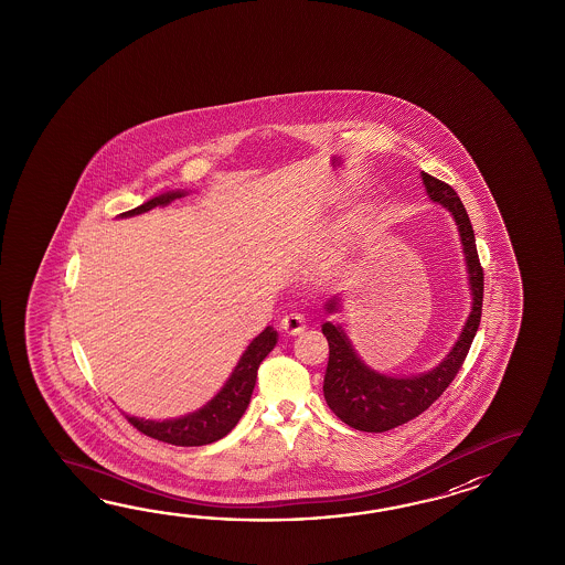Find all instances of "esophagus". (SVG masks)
Instances as JSON below:
<instances>
[{"mask_svg": "<svg viewBox=\"0 0 565 565\" xmlns=\"http://www.w3.org/2000/svg\"><path fill=\"white\" fill-rule=\"evenodd\" d=\"M305 327H307V319L300 312H288L280 319V329L288 335H299L305 331Z\"/></svg>", "mask_w": 565, "mask_h": 565, "instance_id": "34e87169", "label": "esophagus"}]
</instances>
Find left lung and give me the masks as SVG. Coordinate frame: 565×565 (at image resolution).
<instances>
[{"mask_svg":"<svg viewBox=\"0 0 565 565\" xmlns=\"http://www.w3.org/2000/svg\"><path fill=\"white\" fill-rule=\"evenodd\" d=\"M422 180L430 200L445 205L457 222L469 268L472 309L455 348L438 363V367H434L433 372L409 377H392L373 372L358 358L341 327L333 323L323 324V335L329 343V363L323 384L324 399L339 420L345 422L348 426L361 433H387L396 426L414 420L424 409L430 408L457 377L458 370L469 355L472 339L479 331L484 275L469 214L457 192L448 183L436 180L424 171ZM335 305L337 300L333 299L327 305V309L335 311Z\"/></svg>","mask_w":565,"mask_h":565,"instance_id":"left-lung-1","label":"left lung"}]
</instances>
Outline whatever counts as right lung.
<instances>
[{
  "mask_svg": "<svg viewBox=\"0 0 565 565\" xmlns=\"http://www.w3.org/2000/svg\"><path fill=\"white\" fill-rule=\"evenodd\" d=\"M181 195H183L181 192L161 193L153 200H149L120 216L143 214L156 205L171 204L175 198H181ZM275 345H277V331H273V327H266L265 331L256 337L248 349L242 353L241 361L234 367L228 382L217 392L214 399H210L205 404L204 408L188 414L183 418H175V420H139V418H129V416H127V420L131 422L132 428H137L139 433L147 434L161 443H168V445L204 446L216 443L238 424L242 414L248 408L254 384H256L258 365L275 349Z\"/></svg>",
  "mask_w": 565,
  "mask_h": 565,
  "instance_id": "add662e5",
  "label": "right lung"
}]
</instances>
